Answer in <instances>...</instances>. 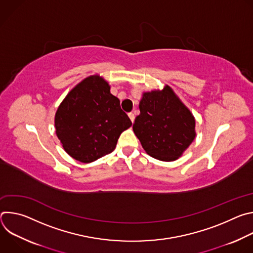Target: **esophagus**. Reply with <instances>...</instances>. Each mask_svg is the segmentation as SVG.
Returning <instances> with one entry per match:
<instances>
[{
    "mask_svg": "<svg viewBox=\"0 0 253 253\" xmlns=\"http://www.w3.org/2000/svg\"><path fill=\"white\" fill-rule=\"evenodd\" d=\"M128 116H129L130 120L132 121V123H134V120H135V115H134L133 113H129V114H128Z\"/></svg>",
    "mask_w": 253,
    "mask_h": 253,
    "instance_id": "34e87169",
    "label": "esophagus"
}]
</instances>
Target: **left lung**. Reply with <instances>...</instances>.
<instances>
[{"instance_id":"obj_1","label":"left lung","mask_w":253,"mask_h":253,"mask_svg":"<svg viewBox=\"0 0 253 253\" xmlns=\"http://www.w3.org/2000/svg\"><path fill=\"white\" fill-rule=\"evenodd\" d=\"M139 109L133 131L144 150L161 161L178 159L196 135L190 110L168 85L143 93Z\"/></svg>"}]
</instances>
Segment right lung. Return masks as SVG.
Segmentation results:
<instances>
[{"label": "right lung", "instance_id": "add662e5", "mask_svg": "<svg viewBox=\"0 0 253 253\" xmlns=\"http://www.w3.org/2000/svg\"><path fill=\"white\" fill-rule=\"evenodd\" d=\"M131 125L119 99L99 75L85 78L72 89L55 115L56 134L64 150L83 163L111 153Z\"/></svg>", "mask_w": 253, "mask_h": 253}]
</instances>
